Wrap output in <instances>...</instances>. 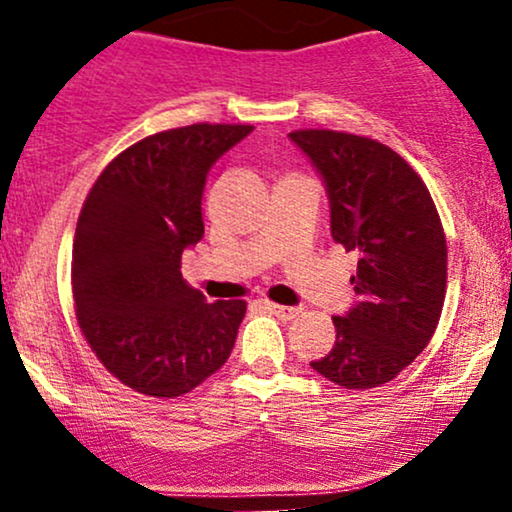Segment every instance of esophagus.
Instances as JSON below:
<instances>
[{"label":"esophagus","instance_id":"1","mask_svg":"<svg viewBox=\"0 0 512 512\" xmlns=\"http://www.w3.org/2000/svg\"><path fill=\"white\" fill-rule=\"evenodd\" d=\"M267 310L269 313H274L276 317H281V320H293V317L301 313V308H291V305H279V303H267Z\"/></svg>","mask_w":512,"mask_h":512}]
</instances>
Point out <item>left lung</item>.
Wrapping results in <instances>:
<instances>
[{
	"instance_id": "1",
	"label": "left lung",
	"mask_w": 512,
	"mask_h": 512,
	"mask_svg": "<svg viewBox=\"0 0 512 512\" xmlns=\"http://www.w3.org/2000/svg\"><path fill=\"white\" fill-rule=\"evenodd\" d=\"M330 197L332 238L358 252V303L332 317L337 342L317 373L346 390L397 378L436 332L448 286V245L431 192L390 146L334 129H296Z\"/></svg>"
}]
</instances>
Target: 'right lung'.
Returning <instances> with one entry per match:
<instances>
[{
	"label": "right lung",
	"instance_id": "obj_1",
	"mask_svg": "<svg viewBox=\"0 0 512 512\" xmlns=\"http://www.w3.org/2000/svg\"><path fill=\"white\" fill-rule=\"evenodd\" d=\"M250 125L166 129L115 156L93 182L72 250L76 320L108 373L142 395H187L231 356L245 301L207 303L180 274L204 236L202 195Z\"/></svg>",
	"mask_w": 512,
	"mask_h": 512
}]
</instances>
